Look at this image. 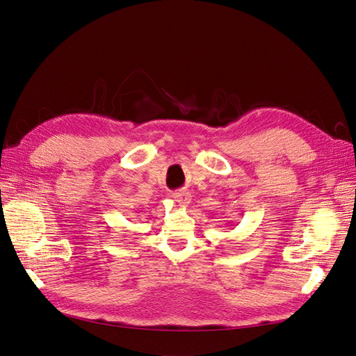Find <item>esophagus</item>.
<instances>
[{
  "label": "esophagus",
  "mask_w": 356,
  "mask_h": 356,
  "mask_svg": "<svg viewBox=\"0 0 356 356\" xmlns=\"http://www.w3.org/2000/svg\"><path fill=\"white\" fill-rule=\"evenodd\" d=\"M172 197L175 202H177L180 204V207H184V204H188L191 200L189 193H186V192H176L172 195Z\"/></svg>",
  "instance_id": "esophagus-1"
}]
</instances>
